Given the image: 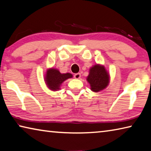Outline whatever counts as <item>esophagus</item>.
Here are the masks:
<instances>
[{
	"label": "esophagus",
	"instance_id": "esophagus-1",
	"mask_svg": "<svg viewBox=\"0 0 151 151\" xmlns=\"http://www.w3.org/2000/svg\"><path fill=\"white\" fill-rule=\"evenodd\" d=\"M81 76V73H76V74H75V75H74V77H75L76 79L80 78Z\"/></svg>",
	"mask_w": 151,
	"mask_h": 151
}]
</instances>
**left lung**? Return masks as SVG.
Here are the masks:
<instances>
[{
	"instance_id": "1",
	"label": "left lung",
	"mask_w": 151,
	"mask_h": 151,
	"mask_svg": "<svg viewBox=\"0 0 151 151\" xmlns=\"http://www.w3.org/2000/svg\"><path fill=\"white\" fill-rule=\"evenodd\" d=\"M87 81L90 83L91 90L99 92L108 85L109 75L103 66L96 65L90 69Z\"/></svg>"
}]
</instances>
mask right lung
Instances as JSON below:
<instances>
[{"mask_svg":"<svg viewBox=\"0 0 151 151\" xmlns=\"http://www.w3.org/2000/svg\"><path fill=\"white\" fill-rule=\"evenodd\" d=\"M70 73L61 74L57 69L51 68L48 69L46 75L45 81L48 87L52 91H57L60 89V85L66 79L72 78Z\"/></svg>","mask_w":151,"mask_h":151,"instance_id":"obj_1","label":"right lung"}]
</instances>
